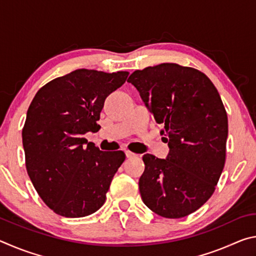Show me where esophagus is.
Here are the masks:
<instances>
[{"label": "esophagus", "instance_id": "obj_1", "mask_svg": "<svg viewBox=\"0 0 256 256\" xmlns=\"http://www.w3.org/2000/svg\"><path fill=\"white\" fill-rule=\"evenodd\" d=\"M125 154H126L128 158H134V157H136V156H138L136 154L131 152V151H130V150H125Z\"/></svg>", "mask_w": 256, "mask_h": 256}]
</instances>
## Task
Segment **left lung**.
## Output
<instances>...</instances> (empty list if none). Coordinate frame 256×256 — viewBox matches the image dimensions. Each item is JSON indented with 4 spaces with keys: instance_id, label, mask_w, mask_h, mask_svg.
Returning <instances> with one entry per match:
<instances>
[{
    "instance_id": "left-lung-1",
    "label": "left lung",
    "mask_w": 256,
    "mask_h": 256,
    "mask_svg": "<svg viewBox=\"0 0 256 256\" xmlns=\"http://www.w3.org/2000/svg\"><path fill=\"white\" fill-rule=\"evenodd\" d=\"M128 82L164 125L170 146L166 159L142 158V201L164 218H183L209 200L224 170L228 118L222 98L204 73L175 63L136 70Z\"/></svg>"
}]
</instances>
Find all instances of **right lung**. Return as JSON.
Returning a JSON list of instances; mask_svg holds the SVG:
<instances>
[{
	"mask_svg": "<svg viewBox=\"0 0 256 256\" xmlns=\"http://www.w3.org/2000/svg\"><path fill=\"white\" fill-rule=\"evenodd\" d=\"M128 72L79 68L38 90L28 108L22 144L30 180L55 214L80 218L106 200L123 151H104L84 138L97 132L105 99Z\"/></svg>",
	"mask_w": 256,
	"mask_h": 256,
	"instance_id": "add662e5",
	"label": "right lung"
}]
</instances>
